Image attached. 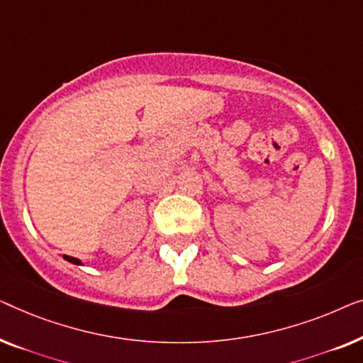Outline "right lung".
<instances>
[{"label":"right lung","mask_w":363,"mask_h":363,"mask_svg":"<svg viewBox=\"0 0 363 363\" xmlns=\"http://www.w3.org/2000/svg\"><path fill=\"white\" fill-rule=\"evenodd\" d=\"M64 258L67 259V262H70V263H74V264H82L80 263V259H77V258H74V257H67V255H64Z\"/></svg>","instance_id":"1"}]
</instances>
